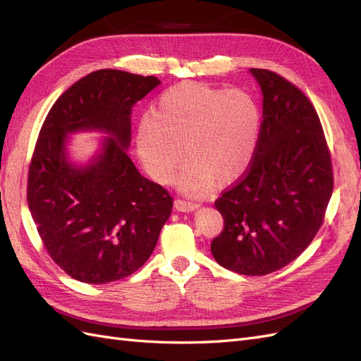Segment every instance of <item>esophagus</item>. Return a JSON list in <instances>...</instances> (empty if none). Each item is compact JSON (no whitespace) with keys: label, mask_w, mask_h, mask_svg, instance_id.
Returning a JSON list of instances; mask_svg holds the SVG:
<instances>
[{"label":"esophagus","mask_w":361,"mask_h":361,"mask_svg":"<svg viewBox=\"0 0 361 361\" xmlns=\"http://www.w3.org/2000/svg\"><path fill=\"white\" fill-rule=\"evenodd\" d=\"M174 207H176V211H179V212H192L195 209H199L200 204L194 203V202L176 199V200H174Z\"/></svg>","instance_id":"34e87169"}]
</instances>
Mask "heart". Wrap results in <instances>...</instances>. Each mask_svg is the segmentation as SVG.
I'll list each match as a JSON object with an SVG mask.
<instances>
[{
    "mask_svg": "<svg viewBox=\"0 0 361 361\" xmlns=\"http://www.w3.org/2000/svg\"><path fill=\"white\" fill-rule=\"evenodd\" d=\"M259 134L260 108L253 94L185 81L162 92L154 113L141 116L135 147L145 170L159 183L170 180L185 149L188 159L174 182L182 192L200 195L216 180L228 183L243 176Z\"/></svg>",
    "mask_w": 361,
    "mask_h": 361,
    "instance_id": "b5f03b06",
    "label": "heart"
}]
</instances>
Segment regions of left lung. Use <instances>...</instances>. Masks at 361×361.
<instances>
[{
  "label": "left lung",
  "mask_w": 361,
  "mask_h": 361,
  "mask_svg": "<svg viewBox=\"0 0 361 361\" xmlns=\"http://www.w3.org/2000/svg\"><path fill=\"white\" fill-rule=\"evenodd\" d=\"M262 92L259 143L245 178L215 202L224 228L211 251L221 267L265 276L309 247L333 194L324 130L310 101L283 76L250 69Z\"/></svg>",
  "instance_id": "obj_1"
}]
</instances>
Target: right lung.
I'll return each instance as SVG.
<instances>
[{
	"label": "right lung",
	"mask_w": 361,
	"mask_h": 361,
	"mask_svg": "<svg viewBox=\"0 0 361 361\" xmlns=\"http://www.w3.org/2000/svg\"><path fill=\"white\" fill-rule=\"evenodd\" d=\"M159 84L157 76L96 71L69 87L43 122L27 202L49 256L75 280L102 285L133 274L171 214V195L128 157L133 106ZM80 132L103 135L85 163L68 154Z\"/></svg>",
	"instance_id": "add662e5"
}]
</instances>
